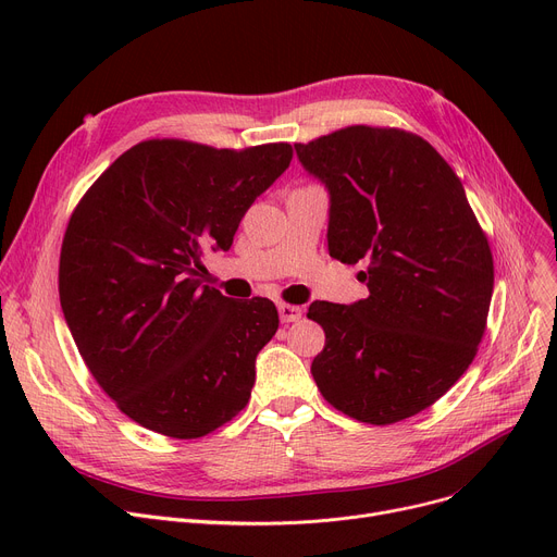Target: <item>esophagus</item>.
Listing matches in <instances>:
<instances>
[{
    "instance_id": "34e87169",
    "label": "esophagus",
    "mask_w": 557,
    "mask_h": 557,
    "mask_svg": "<svg viewBox=\"0 0 557 557\" xmlns=\"http://www.w3.org/2000/svg\"><path fill=\"white\" fill-rule=\"evenodd\" d=\"M277 311H280L282 323H296V320L302 318V307H298V305L280 302V305H277Z\"/></svg>"
}]
</instances>
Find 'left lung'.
<instances>
[{"instance_id":"obj_1","label":"left lung","mask_w":557,"mask_h":557,"mask_svg":"<svg viewBox=\"0 0 557 557\" xmlns=\"http://www.w3.org/2000/svg\"><path fill=\"white\" fill-rule=\"evenodd\" d=\"M330 191V255L366 263L370 296L311 302L325 330L311 374L341 413L395 424L441 399L476 357L494 261L454 169L416 133L347 126L296 144Z\"/></svg>"}]
</instances>
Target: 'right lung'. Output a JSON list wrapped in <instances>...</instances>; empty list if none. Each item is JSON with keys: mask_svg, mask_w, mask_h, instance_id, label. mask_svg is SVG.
<instances>
[{"mask_svg": "<svg viewBox=\"0 0 557 557\" xmlns=\"http://www.w3.org/2000/svg\"><path fill=\"white\" fill-rule=\"evenodd\" d=\"M290 158L286 141L234 151L146 139L74 208L58 267L61 307L87 370L144 429L194 441L246 408L277 309L269 298H225L198 271L205 252L232 246Z\"/></svg>", "mask_w": 557, "mask_h": 557, "instance_id": "1", "label": "right lung"}]
</instances>
